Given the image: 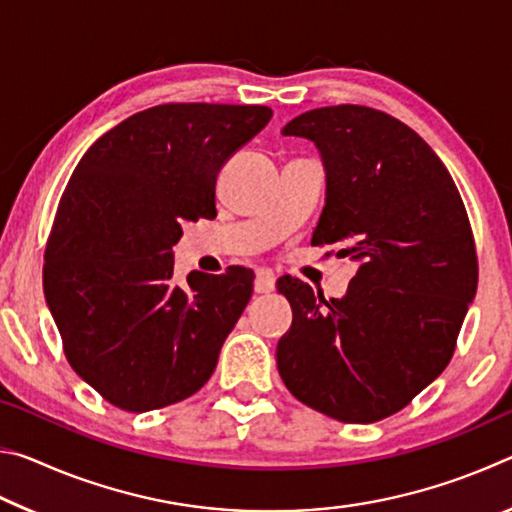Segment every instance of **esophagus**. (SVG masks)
<instances>
[{
    "label": "esophagus",
    "mask_w": 512,
    "mask_h": 512,
    "mask_svg": "<svg viewBox=\"0 0 512 512\" xmlns=\"http://www.w3.org/2000/svg\"><path fill=\"white\" fill-rule=\"evenodd\" d=\"M275 289V273L271 268H257L255 293H271Z\"/></svg>",
    "instance_id": "1"
}]
</instances>
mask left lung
I'll return each mask as SVG.
<instances>
[{
	"label": "left lung",
	"mask_w": 512,
	"mask_h": 512,
	"mask_svg": "<svg viewBox=\"0 0 512 512\" xmlns=\"http://www.w3.org/2000/svg\"><path fill=\"white\" fill-rule=\"evenodd\" d=\"M325 164L311 246L359 264L343 298L280 277L293 323L277 370L302 404L370 424L404 409L452 359L479 282L474 237L452 176L422 137L386 112L327 106L291 119ZM329 255V253H327Z\"/></svg>",
	"instance_id": "1"
}]
</instances>
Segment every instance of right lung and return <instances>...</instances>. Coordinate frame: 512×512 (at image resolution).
<instances>
[{"label": "right lung", "mask_w": 512, "mask_h": 512, "mask_svg": "<svg viewBox=\"0 0 512 512\" xmlns=\"http://www.w3.org/2000/svg\"><path fill=\"white\" fill-rule=\"evenodd\" d=\"M273 110L164 103L94 142L69 178L42 284L69 366L131 413L176 404L212 377L253 296V271L173 282L183 223L216 216V176Z\"/></svg>", "instance_id": "right-lung-1"}]
</instances>
